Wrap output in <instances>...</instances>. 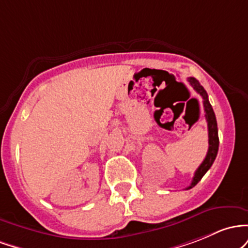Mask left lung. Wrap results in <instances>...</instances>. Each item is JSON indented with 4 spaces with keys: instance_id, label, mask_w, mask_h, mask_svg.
<instances>
[{
    "instance_id": "8db88e82",
    "label": "left lung",
    "mask_w": 248,
    "mask_h": 248,
    "mask_svg": "<svg viewBox=\"0 0 248 248\" xmlns=\"http://www.w3.org/2000/svg\"><path fill=\"white\" fill-rule=\"evenodd\" d=\"M188 83L191 84V87L198 93L202 98V104H204V110H205V117H206L207 121V129H208V150L205 159L202 160V163L200 164V166L197 169L196 173H194L193 179L190 186L186 187V190H190V188L196 186L200 182L204 174L210 170L212 166L214 159H216L217 154H218L219 149V137H218V126H217V119L216 115H214V111L212 109V105L210 104L208 101V96L206 90L200 85L199 80L196 79L194 77H190L187 79Z\"/></svg>"
}]
</instances>
